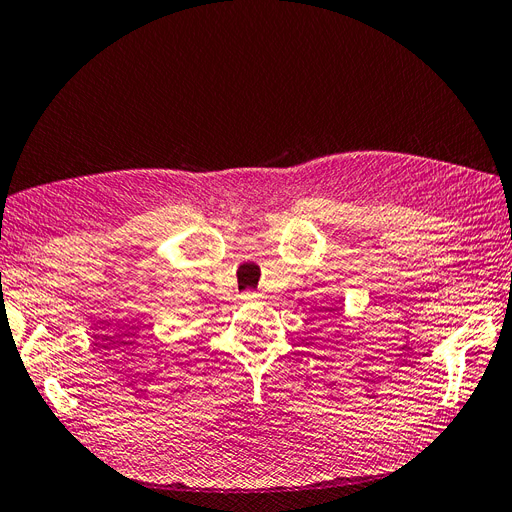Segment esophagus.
Listing matches in <instances>:
<instances>
[{
    "mask_svg": "<svg viewBox=\"0 0 512 512\" xmlns=\"http://www.w3.org/2000/svg\"><path fill=\"white\" fill-rule=\"evenodd\" d=\"M245 299H254V294H245Z\"/></svg>",
    "mask_w": 512,
    "mask_h": 512,
    "instance_id": "34e87169",
    "label": "esophagus"
}]
</instances>
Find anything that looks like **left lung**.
<instances>
[{"label":"left lung","instance_id":"obj_1","mask_svg":"<svg viewBox=\"0 0 512 512\" xmlns=\"http://www.w3.org/2000/svg\"><path fill=\"white\" fill-rule=\"evenodd\" d=\"M327 312H333V309H327Z\"/></svg>","mask_w":512,"mask_h":512}]
</instances>
